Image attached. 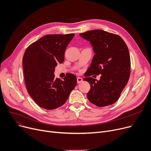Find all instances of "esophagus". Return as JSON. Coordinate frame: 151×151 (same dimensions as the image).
Returning <instances> with one entry per match:
<instances>
[{
	"label": "esophagus",
	"instance_id": "esophagus-1",
	"mask_svg": "<svg viewBox=\"0 0 151 151\" xmlns=\"http://www.w3.org/2000/svg\"><path fill=\"white\" fill-rule=\"evenodd\" d=\"M83 81V79L81 77H77V82L78 83H80Z\"/></svg>",
	"mask_w": 151,
	"mask_h": 151
}]
</instances>
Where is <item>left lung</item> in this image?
Here are the masks:
<instances>
[{
	"instance_id": "obj_1",
	"label": "left lung",
	"mask_w": 151,
	"mask_h": 151,
	"mask_svg": "<svg viewBox=\"0 0 151 151\" xmlns=\"http://www.w3.org/2000/svg\"><path fill=\"white\" fill-rule=\"evenodd\" d=\"M90 41L95 53L83 81L90 84L89 101L98 107L116 103L120 96L130 75V56L124 40L119 35L101 29L80 34ZM101 74L96 82L89 76Z\"/></svg>"
}]
</instances>
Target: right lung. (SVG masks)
Listing matches in <instances>:
<instances>
[{"label": "right lung", "instance_id": "1", "mask_svg": "<svg viewBox=\"0 0 151 151\" xmlns=\"http://www.w3.org/2000/svg\"><path fill=\"white\" fill-rule=\"evenodd\" d=\"M74 34H49L29 46L23 66L29 95L42 108L52 110L66 103L77 84L75 75L68 73L63 81L55 78V68L64 59V53Z\"/></svg>", "mask_w": 151, "mask_h": 151}]
</instances>
